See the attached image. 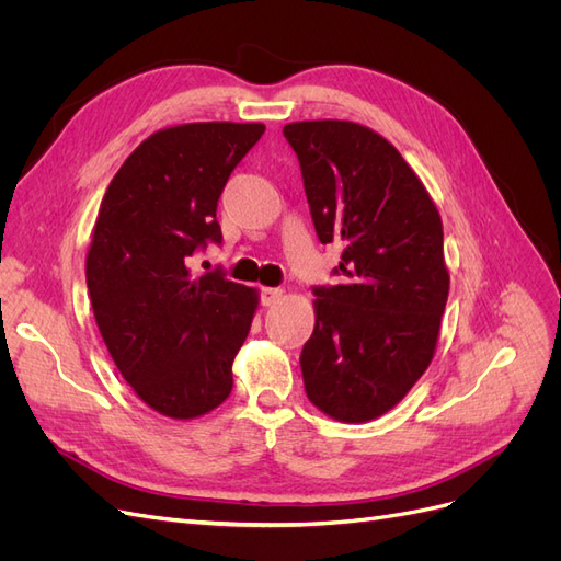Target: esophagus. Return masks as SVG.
<instances>
[{
    "label": "esophagus",
    "mask_w": 561,
    "mask_h": 561,
    "mask_svg": "<svg viewBox=\"0 0 561 561\" xmlns=\"http://www.w3.org/2000/svg\"><path fill=\"white\" fill-rule=\"evenodd\" d=\"M280 297H283L280 287H262V290H260L262 307H274V304H276Z\"/></svg>",
    "instance_id": "esophagus-1"
}]
</instances>
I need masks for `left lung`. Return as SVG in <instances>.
I'll use <instances>...</instances> for the list:
<instances>
[{"instance_id": "8db88e82", "label": "left lung", "mask_w": 561, "mask_h": 561, "mask_svg": "<svg viewBox=\"0 0 561 561\" xmlns=\"http://www.w3.org/2000/svg\"><path fill=\"white\" fill-rule=\"evenodd\" d=\"M299 159L320 243H342L336 285H316L299 365L309 400L346 423L396 407L433 360L449 295L443 219L426 186L360 124L283 128Z\"/></svg>"}]
</instances>
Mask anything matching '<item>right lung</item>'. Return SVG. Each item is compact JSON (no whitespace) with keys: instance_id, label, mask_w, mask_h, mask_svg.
<instances>
[{"instance_id":"add662e5","label":"right lung","mask_w":561,"mask_h":561,"mask_svg":"<svg viewBox=\"0 0 561 561\" xmlns=\"http://www.w3.org/2000/svg\"><path fill=\"white\" fill-rule=\"evenodd\" d=\"M264 124H184L133 151L110 182L87 257L98 330L151 410L194 419L231 393V363L257 293L222 268L192 276L190 257L222 243L217 201Z\"/></svg>"}]
</instances>
